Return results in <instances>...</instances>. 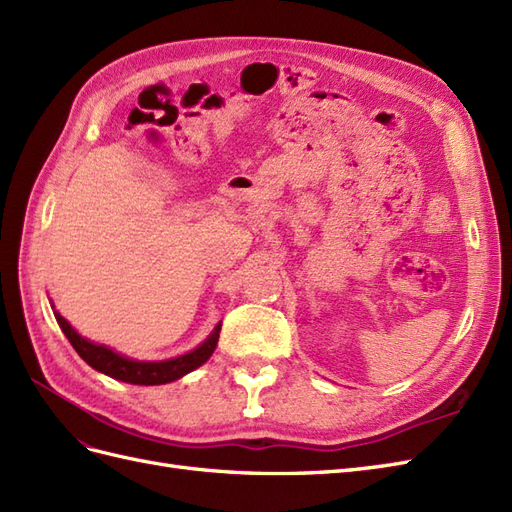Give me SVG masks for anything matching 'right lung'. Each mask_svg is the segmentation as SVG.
<instances>
[{"instance_id": "obj_1", "label": "right lung", "mask_w": 512, "mask_h": 512, "mask_svg": "<svg viewBox=\"0 0 512 512\" xmlns=\"http://www.w3.org/2000/svg\"><path fill=\"white\" fill-rule=\"evenodd\" d=\"M51 307H53V314H55V320L61 327V331H64L72 348L79 352V356L89 367H94L96 371H100V374H106L115 380L128 382V384H141V386L175 382V380L183 378L185 374H190V371L198 369L203 363H207L215 346H218L220 329H222V322H218L203 344L196 346L190 352L181 354V356H175V359L136 361V359H130V356H123V354L115 352L113 348H108L104 344L89 342V339H85L64 316L57 312L53 301H51Z\"/></svg>"}]
</instances>
